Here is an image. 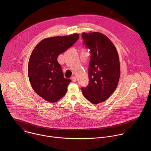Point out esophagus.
Instances as JSON below:
<instances>
[{"mask_svg": "<svg viewBox=\"0 0 151 151\" xmlns=\"http://www.w3.org/2000/svg\"><path fill=\"white\" fill-rule=\"evenodd\" d=\"M72 80L73 81V82H76V78L75 76H72Z\"/></svg>", "mask_w": 151, "mask_h": 151, "instance_id": "34e87169", "label": "esophagus"}]
</instances>
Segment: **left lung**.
Returning <instances> with one entry per match:
<instances>
[{"label": "left lung", "mask_w": 151, "mask_h": 151, "mask_svg": "<svg viewBox=\"0 0 151 151\" xmlns=\"http://www.w3.org/2000/svg\"><path fill=\"white\" fill-rule=\"evenodd\" d=\"M82 37L91 54L89 83L81 88L82 92L88 101L97 104L108 99L117 87L120 76L118 54L112 41L101 33L83 32Z\"/></svg>", "instance_id": "8db88e82"}]
</instances>
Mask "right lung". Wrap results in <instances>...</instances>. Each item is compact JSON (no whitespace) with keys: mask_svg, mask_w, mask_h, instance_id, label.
Masks as SVG:
<instances>
[{"mask_svg":"<svg viewBox=\"0 0 151 151\" xmlns=\"http://www.w3.org/2000/svg\"><path fill=\"white\" fill-rule=\"evenodd\" d=\"M79 35L55 36L40 41L28 64L29 79L34 91L45 100L54 103L66 94L71 81L64 78L58 56L72 47Z\"/></svg>","mask_w":151,"mask_h":151,"instance_id":"right-lung-1","label":"right lung"}]
</instances>
